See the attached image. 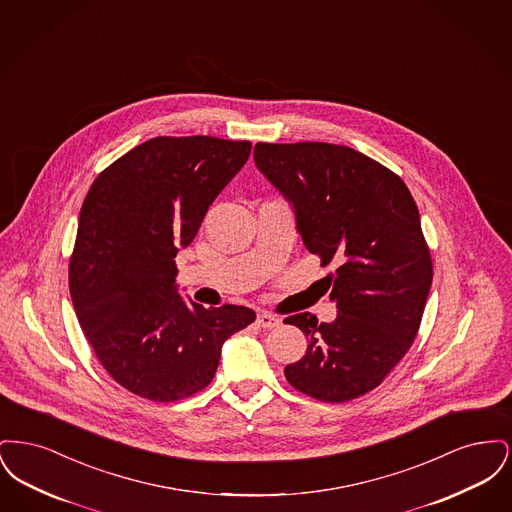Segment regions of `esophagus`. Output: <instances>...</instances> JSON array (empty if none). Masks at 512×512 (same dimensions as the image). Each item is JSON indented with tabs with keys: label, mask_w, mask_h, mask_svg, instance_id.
Masks as SVG:
<instances>
[{
	"label": "esophagus",
	"mask_w": 512,
	"mask_h": 512,
	"mask_svg": "<svg viewBox=\"0 0 512 512\" xmlns=\"http://www.w3.org/2000/svg\"><path fill=\"white\" fill-rule=\"evenodd\" d=\"M257 324L263 326V328H276V326H280V318L276 315H270V313H261L257 317Z\"/></svg>",
	"instance_id": "esophagus-1"
}]
</instances>
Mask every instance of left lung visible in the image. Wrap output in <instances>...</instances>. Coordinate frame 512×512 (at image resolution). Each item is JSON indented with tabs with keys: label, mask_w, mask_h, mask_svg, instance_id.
Here are the masks:
<instances>
[{
	"label": "left lung",
	"mask_w": 512,
	"mask_h": 512,
	"mask_svg": "<svg viewBox=\"0 0 512 512\" xmlns=\"http://www.w3.org/2000/svg\"><path fill=\"white\" fill-rule=\"evenodd\" d=\"M257 169L292 203L295 226L320 265L338 317L284 322L307 336L284 368L295 390L326 403L361 397L390 374L416 338L432 286L430 249L405 182L347 146L299 142L253 151Z\"/></svg>",
	"instance_id": "1"
}]
</instances>
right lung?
I'll return each instance as SVG.
<instances>
[{
	"instance_id": "1",
	"label": "right lung",
	"mask_w": 512,
	"mask_h": 512,
	"mask_svg": "<svg viewBox=\"0 0 512 512\" xmlns=\"http://www.w3.org/2000/svg\"><path fill=\"white\" fill-rule=\"evenodd\" d=\"M249 153V142L211 136L151 138L101 172L82 203L69 263L76 318L111 378L144 399L207 388L222 343L255 320L242 305L184 301L174 263Z\"/></svg>"
}]
</instances>
